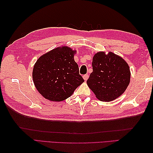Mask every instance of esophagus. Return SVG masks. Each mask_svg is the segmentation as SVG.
Wrapping results in <instances>:
<instances>
[{
  "instance_id": "34e87169",
  "label": "esophagus",
  "mask_w": 153,
  "mask_h": 153,
  "mask_svg": "<svg viewBox=\"0 0 153 153\" xmlns=\"http://www.w3.org/2000/svg\"><path fill=\"white\" fill-rule=\"evenodd\" d=\"M83 79H84V80H85V82H86V81L87 80V79L89 78V76H88V75H87V74L84 75V76H83Z\"/></svg>"
}]
</instances>
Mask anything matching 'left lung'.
Masks as SVG:
<instances>
[{
	"instance_id": "left-lung-1",
	"label": "left lung",
	"mask_w": 153,
	"mask_h": 153,
	"mask_svg": "<svg viewBox=\"0 0 153 153\" xmlns=\"http://www.w3.org/2000/svg\"><path fill=\"white\" fill-rule=\"evenodd\" d=\"M93 72L87 81V85L101 101L110 102L124 93L130 82L128 63L112 52L106 54L99 52L94 55Z\"/></svg>"
}]
</instances>
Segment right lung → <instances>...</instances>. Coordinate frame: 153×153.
I'll return each mask as SVG.
<instances>
[{
	"instance_id": "1",
	"label": "right lung",
	"mask_w": 153,
	"mask_h": 153,
	"mask_svg": "<svg viewBox=\"0 0 153 153\" xmlns=\"http://www.w3.org/2000/svg\"><path fill=\"white\" fill-rule=\"evenodd\" d=\"M75 53L76 51L68 47H57L37 60L32 74L33 81L45 99L62 101L84 82L74 60Z\"/></svg>"
}]
</instances>
